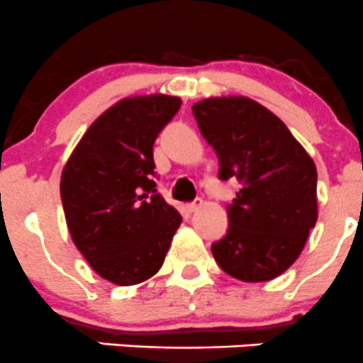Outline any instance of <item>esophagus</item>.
I'll return each instance as SVG.
<instances>
[{
    "mask_svg": "<svg viewBox=\"0 0 363 363\" xmlns=\"http://www.w3.org/2000/svg\"><path fill=\"white\" fill-rule=\"evenodd\" d=\"M202 203H203L202 199H195V200H193V202H189L188 205H186V208H188L189 212H195L196 208L202 207Z\"/></svg>",
    "mask_w": 363,
    "mask_h": 363,
    "instance_id": "34e87169",
    "label": "esophagus"
}]
</instances>
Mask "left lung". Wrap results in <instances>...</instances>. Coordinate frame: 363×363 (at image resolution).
<instances>
[{
    "instance_id": "obj_1",
    "label": "left lung",
    "mask_w": 363,
    "mask_h": 363,
    "mask_svg": "<svg viewBox=\"0 0 363 363\" xmlns=\"http://www.w3.org/2000/svg\"><path fill=\"white\" fill-rule=\"evenodd\" d=\"M193 116L218 156L219 179L240 182L226 207L228 232L211 247L214 259L246 283L281 276L316 225V164L286 124L251 98H207Z\"/></svg>"
}]
</instances>
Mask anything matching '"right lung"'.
<instances>
[{
    "label": "right lung",
    "instance_id": "1",
    "mask_svg": "<svg viewBox=\"0 0 363 363\" xmlns=\"http://www.w3.org/2000/svg\"><path fill=\"white\" fill-rule=\"evenodd\" d=\"M181 108L167 94L124 98L84 133L61 174L77 250L93 270L131 286L161 269L182 218L156 193L152 145Z\"/></svg>",
    "mask_w": 363,
    "mask_h": 363
}]
</instances>
